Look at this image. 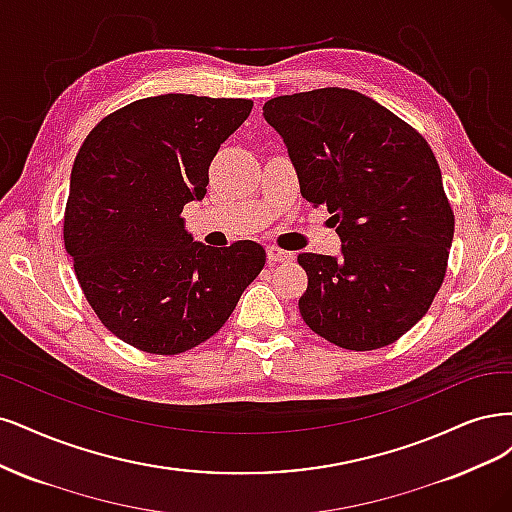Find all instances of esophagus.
I'll list each match as a JSON object with an SVG mask.
<instances>
[{"instance_id":"esophagus-1","label":"esophagus","mask_w":512,"mask_h":512,"mask_svg":"<svg viewBox=\"0 0 512 512\" xmlns=\"http://www.w3.org/2000/svg\"><path fill=\"white\" fill-rule=\"evenodd\" d=\"M291 259H293V253L278 249V246H268V261L270 263H287Z\"/></svg>"}]
</instances>
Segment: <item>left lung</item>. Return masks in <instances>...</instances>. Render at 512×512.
<instances>
[{
    "label": "left lung",
    "mask_w": 512,
    "mask_h": 512,
    "mask_svg": "<svg viewBox=\"0 0 512 512\" xmlns=\"http://www.w3.org/2000/svg\"><path fill=\"white\" fill-rule=\"evenodd\" d=\"M283 138L302 197L327 206L340 257L300 253V315L342 349L404 336L432 306L455 232L430 144L385 106L351 89H315L263 104Z\"/></svg>",
    "instance_id": "8db88e82"
}]
</instances>
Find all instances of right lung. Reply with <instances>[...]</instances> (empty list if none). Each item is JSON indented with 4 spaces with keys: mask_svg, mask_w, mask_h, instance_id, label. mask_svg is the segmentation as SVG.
Masks as SVG:
<instances>
[{
    "mask_svg": "<svg viewBox=\"0 0 512 512\" xmlns=\"http://www.w3.org/2000/svg\"><path fill=\"white\" fill-rule=\"evenodd\" d=\"M251 100L168 93L108 114L82 142L70 176L63 240L95 315L155 355L214 336L266 263L253 240L195 242L185 204L200 202L219 146Z\"/></svg>",
    "mask_w": 512,
    "mask_h": 512,
    "instance_id": "obj_1",
    "label": "right lung"
}]
</instances>
